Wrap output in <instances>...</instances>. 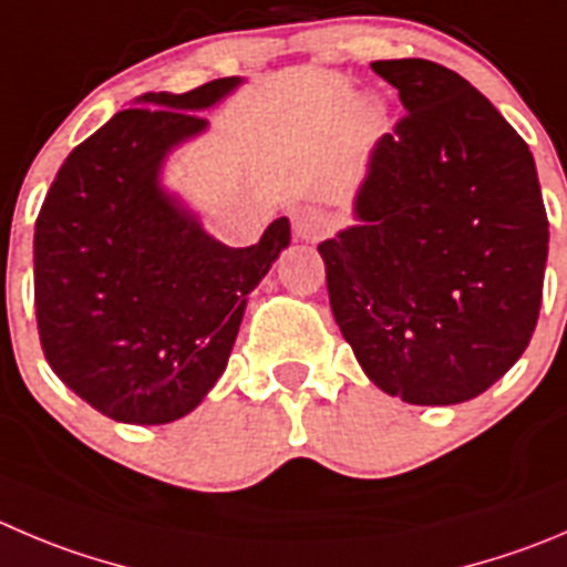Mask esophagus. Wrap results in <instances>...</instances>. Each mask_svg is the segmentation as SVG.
Masks as SVG:
<instances>
[{"label":"esophagus","instance_id":"34e87169","mask_svg":"<svg viewBox=\"0 0 567 567\" xmlns=\"http://www.w3.org/2000/svg\"><path fill=\"white\" fill-rule=\"evenodd\" d=\"M292 230L298 239L303 241H317L326 236L328 230V219L320 208H311V206H300L292 212Z\"/></svg>","mask_w":567,"mask_h":567}]
</instances>
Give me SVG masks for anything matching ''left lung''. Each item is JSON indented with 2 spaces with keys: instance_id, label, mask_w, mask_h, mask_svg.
<instances>
[{
  "instance_id": "1",
  "label": "left lung",
  "mask_w": 567,
  "mask_h": 567,
  "mask_svg": "<svg viewBox=\"0 0 567 567\" xmlns=\"http://www.w3.org/2000/svg\"><path fill=\"white\" fill-rule=\"evenodd\" d=\"M403 118L381 136L359 225L326 239L328 300L375 386L417 406L471 401L535 333L548 217L529 144L465 78L375 61Z\"/></svg>"
}]
</instances>
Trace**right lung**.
I'll use <instances>...</instances> for the list:
<instances>
[{
  "instance_id": "obj_1",
  "label": "right lung",
  "mask_w": 567,
  "mask_h": 567,
  "mask_svg": "<svg viewBox=\"0 0 567 567\" xmlns=\"http://www.w3.org/2000/svg\"><path fill=\"white\" fill-rule=\"evenodd\" d=\"M150 91L69 153L35 219V320L58 379L116 423L192 412L228 368L247 295L289 245L280 217L250 247L208 236L161 188L166 153L239 85Z\"/></svg>"
}]
</instances>
